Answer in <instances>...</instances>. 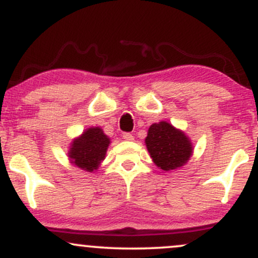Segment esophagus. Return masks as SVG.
I'll return each mask as SVG.
<instances>
[{
  "instance_id": "esophagus-1",
  "label": "esophagus",
  "mask_w": 258,
  "mask_h": 258,
  "mask_svg": "<svg viewBox=\"0 0 258 258\" xmlns=\"http://www.w3.org/2000/svg\"><path fill=\"white\" fill-rule=\"evenodd\" d=\"M122 137H123V139H125V141H130V142H131V141H133V139H135V138H133V135H132V133H128V132L123 133Z\"/></svg>"
}]
</instances>
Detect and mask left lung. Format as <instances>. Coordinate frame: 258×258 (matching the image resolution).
Listing matches in <instances>:
<instances>
[{
  "label": "left lung",
  "mask_w": 258,
  "mask_h": 258,
  "mask_svg": "<svg viewBox=\"0 0 258 258\" xmlns=\"http://www.w3.org/2000/svg\"><path fill=\"white\" fill-rule=\"evenodd\" d=\"M146 144L156 166L165 171L183 166L193 150L184 133L165 121L149 127Z\"/></svg>",
  "instance_id": "8db88e82"
}]
</instances>
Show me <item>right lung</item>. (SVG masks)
<instances>
[{"instance_id": "obj_1", "label": "right lung", "mask_w": 258, "mask_h": 258, "mask_svg": "<svg viewBox=\"0 0 258 258\" xmlns=\"http://www.w3.org/2000/svg\"><path fill=\"white\" fill-rule=\"evenodd\" d=\"M109 138L99 127L88 128L79 139L74 141L69 156L75 166L92 172L97 170L100 161L105 158Z\"/></svg>"}]
</instances>
